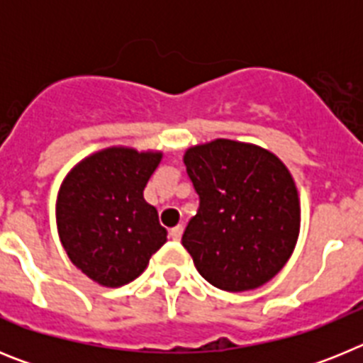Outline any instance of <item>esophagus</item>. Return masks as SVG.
<instances>
[{"instance_id":"esophagus-1","label":"esophagus","mask_w":363,"mask_h":363,"mask_svg":"<svg viewBox=\"0 0 363 363\" xmlns=\"http://www.w3.org/2000/svg\"><path fill=\"white\" fill-rule=\"evenodd\" d=\"M182 234H184V227L176 225V227H172L171 233H169V236H171V238L174 240V242H178V240L182 238Z\"/></svg>"}]
</instances>
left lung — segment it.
Masks as SVG:
<instances>
[{"instance_id":"obj_1","label":"left lung","mask_w":363,"mask_h":363,"mask_svg":"<svg viewBox=\"0 0 363 363\" xmlns=\"http://www.w3.org/2000/svg\"><path fill=\"white\" fill-rule=\"evenodd\" d=\"M187 176L200 198L182 245L198 272L230 293L274 278L300 230V201L287 167L269 150L233 140L191 147Z\"/></svg>"}]
</instances>
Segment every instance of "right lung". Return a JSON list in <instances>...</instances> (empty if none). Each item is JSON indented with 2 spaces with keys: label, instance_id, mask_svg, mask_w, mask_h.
Masks as SVG:
<instances>
[{
  "label": "right lung",
  "instance_id": "obj_1",
  "mask_svg": "<svg viewBox=\"0 0 363 363\" xmlns=\"http://www.w3.org/2000/svg\"><path fill=\"white\" fill-rule=\"evenodd\" d=\"M162 152L125 147L99 150L74 167L57 194V230L83 274L105 287L138 278L167 242L158 211L143 189Z\"/></svg>",
  "mask_w": 363,
  "mask_h": 363
}]
</instances>
